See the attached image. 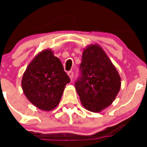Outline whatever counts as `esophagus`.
Returning <instances> with one entry per match:
<instances>
[{
    "mask_svg": "<svg viewBox=\"0 0 147 147\" xmlns=\"http://www.w3.org/2000/svg\"><path fill=\"white\" fill-rule=\"evenodd\" d=\"M67 75H68V76H69V77H70V79H71V80H73V78H74V72H73V71H68V72H67Z\"/></svg>",
    "mask_w": 147,
    "mask_h": 147,
    "instance_id": "34e87169",
    "label": "esophagus"
}]
</instances>
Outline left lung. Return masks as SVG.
<instances>
[{"label":"left lung","mask_w":147,"mask_h":147,"mask_svg":"<svg viewBox=\"0 0 147 147\" xmlns=\"http://www.w3.org/2000/svg\"><path fill=\"white\" fill-rule=\"evenodd\" d=\"M81 76L75 84L83 107L99 113L113 103L121 88V77L113 62L98 44L82 53Z\"/></svg>","instance_id":"left-lung-1"}]
</instances>
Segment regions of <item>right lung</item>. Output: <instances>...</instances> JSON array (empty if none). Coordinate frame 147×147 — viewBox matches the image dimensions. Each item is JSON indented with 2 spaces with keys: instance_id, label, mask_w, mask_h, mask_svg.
<instances>
[{
  "instance_id": "obj_1",
  "label": "right lung",
  "mask_w": 147,
  "mask_h": 147,
  "mask_svg": "<svg viewBox=\"0 0 147 147\" xmlns=\"http://www.w3.org/2000/svg\"><path fill=\"white\" fill-rule=\"evenodd\" d=\"M70 78L60 59L51 49L35 56L23 75L21 85L26 97L40 110L51 111L60 102Z\"/></svg>"
}]
</instances>
